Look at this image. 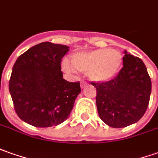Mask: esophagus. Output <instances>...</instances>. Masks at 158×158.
<instances>
[{
    "instance_id": "obj_1",
    "label": "esophagus",
    "mask_w": 158,
    "mask_h": 158,
    "mask_svg": "<svg viewBox=\"0 0 158 158\" xmlns=\"http://www.w3.org/2000/svg\"><path fill=\"white\" fill-rule=\"evenodd\" d=\"M86 85H87V83H86L85 81H81V89H84L86 87Z\"/></svg>"
}]
</instances>
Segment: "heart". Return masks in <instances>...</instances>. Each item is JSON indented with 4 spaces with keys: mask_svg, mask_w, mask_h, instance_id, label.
<instances>
[{
    "mask_svg": "<svg viewBox=\"0 0 158 158\" xmlns=\"http://www.w3.org/2000/svg\"><path fill=\"white\" fill-rule=\"evenodd\" d=\"M123 62L121 53L110 48L96 49L85 52H77L71 56V65L67 60L62 63L65 72L72 73L76 70L88 73L91 81L105 82L113 79L119 71Z\"/></svg>",
    "mask_w": 158,
    "mask_h": 158,
    "instance_id": "heart-1",
    "label": "heart"
}]
</instances>
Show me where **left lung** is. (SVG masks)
<instances>
[{
	"instance_id": "left-lung-1",
	"label": "left lung",
	"mask_w": 158,
	"mask_h": 158,
	"mask_svg": "<svg viewBox=\"0 0 158 158\" xmlns=\"http://www.w3.org/2000/svg\"><path fill=\"white\" fill-rule=\"evenodd\" d=\"M123 68L114 79L92 82L96 88L100 118L107 126L122 128L138 122L147 109L152 81L140 58L124 51Z\"/></svg>"
}]
</instances>
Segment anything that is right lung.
<instances>
[{
	"instance_id": "obj_1",
	"label": "right lung",
	"mask_w": 158,
	"mask_h": 158,
	"mask_svg": "<svg viewBox=\"0 0 158 158\" xmlns=\"http://www.w3.org/2000/svg\"><path fill=\"white\" fill-rule=\"evenodd\" d=\"M69 48L43 42L17 58L9 92L16 114L23 121L35 127H50L69 116L81 88L80 82L63 78L61 61Z\"/></svg>"
}]
</instances>
